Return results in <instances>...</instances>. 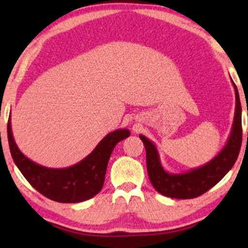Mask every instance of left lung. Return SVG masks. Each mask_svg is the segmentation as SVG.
Here are the masks:
<instances>
[{
    "instance_id": "left-lung-1",
    "label": "left lung",
    "mask_w": 248,
    "mask_h": 248,
    "mask_svg": "<svg viewBox=\"0 0 248 248\" xmlns=\"http://www.w3.org/2000/svg\"><path fill=\"white\" fill-rule=\"evenodd\" d=\"M235 90V116L232 131L221 152L203 166L183 174H170L163 169L156 146L140 134L146 151V167L153 187L163 196L175 199H191L199 197L217 185L228 174L236 162L242 145V106L237 87Z\"/></svg>"
}]
</instances>
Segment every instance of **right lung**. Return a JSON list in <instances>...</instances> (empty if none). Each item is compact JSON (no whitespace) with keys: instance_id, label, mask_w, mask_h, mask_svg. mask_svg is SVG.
I'll return each instance as SVG.
<instances>
[{"instance_id":"1","label":"right lung","mask_w":248,"mask_h":248,"mask_svg":"<svg viewBox=\"0 0 248 248\" xmlns=\"http://www.w3.org/2000/svg\"><path fill=\"white\" fill-rule=\"evenodd\" d=\"M130 136L128 129L107 134L90 155L66 169H48L25 156L16 145L12 133L11 118L7 123L10 151L16 166L27 182L47 198L62 203H77L93 198L102 190L112 150Z\"/></svg>"}]
</instances>
